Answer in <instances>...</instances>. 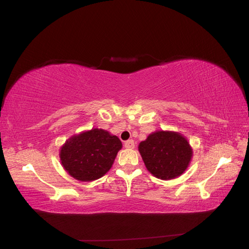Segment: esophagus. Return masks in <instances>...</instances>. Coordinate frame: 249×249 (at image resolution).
Wrapping results in <instances>:
<instances>
[{
	"mask_svg": "<svg viewBox=\"0 0 249 249\" xmlns=\"http://www.w3.org/2000/svg\"><path fill=\"white\" fill-rule=\"evenodd\" d=\"M124 147H126V148H134V147H135L134 140H132V139L126 140V141L124 142Z\"/></svg>",
	"mask_w": 249,
	"mask_h": 249,
	"instance_id": "esophagus-1",
	"label": "esophagus"
}]
</instances>
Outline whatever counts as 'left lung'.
Returning <instances> with one entry per match:
<instances>
[{"label": "left lung", "instance_id": "1", "mask_svg": "<svg viewBox=\"0 0 249 249\" xmlns=\"http://www.w3.org/2000/svg\"><path fill=\"white\" fill-rule=\"evenodd\" d=\"M147 170L161 179L175 178L186 170L192 157L189 143L182 135L159 131L139 144Z\"/></svg>", "mask_w": 249, "mask_h": 249}]
</instances>
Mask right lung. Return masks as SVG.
Returning <instances> with one entry per match:
<instances>
[{
  "label": "right lung",
  "mask_w": 249,
  "mask_h": 249,
  "mask_svg": "<svg viewBox=\"0 0 249 249\" xmlns=\"http://www.w3.org/2000/svg\"><path fill=\"white\" fill-rule=\"evenodd\" d=\"M122 146L116 136L93 129L67 140L60 152V159L72 178L89 182L109 171Z\"/></svg>",
  "instance_id": "1"
}]
</instances>
